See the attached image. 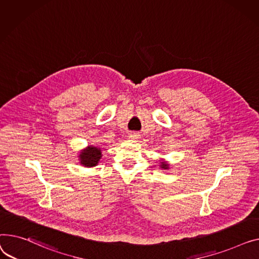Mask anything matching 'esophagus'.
Segmentation results:
<instances>
[{"label":"esophagus","mask_w":259,"mask_h":259,"mask_svg":"<svg viewBox=\"0 0 259 259\" xmlns=\"http://www.w3.org/2000/svg\"><path fill=\"white\" fill-rule=\"evenodd\" d=\"M128 138L130 139H132V140H136V139H138L139 138V134L138 133H131L130 135H128Z\"/></svg>","instance_id":"34e87169"}]
</instances>
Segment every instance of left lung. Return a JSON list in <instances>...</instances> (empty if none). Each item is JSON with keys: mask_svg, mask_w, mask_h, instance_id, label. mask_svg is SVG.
Here are the masks:
<instances>
[{"mask_svg": "<svg viewBox=\"0 0 259 259\" xmlns=\"http://www.w3.org/2000/svg\"><path fill=\"white\" fill-rule=\"evenodd\" d=\"M159 166H160V168H161V169H164V170H166V169H169V163L167 162V161H165L164 159H161V160H160V164H159Z\"/></svg>", "mask_w": 259, "mask_h": 259, "instance_id": "obj_1", "label": "left lung"}]
</instances>
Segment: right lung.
I'll return each instance as SVG.
<instances>
[{
  "label": "right lung",
  "mask_w": 259,
  "mask_h": 259,
  "mask_svg": "<svg viewBox=\"0 0 259 259\" xmlns=\"http://www.w3.org/2000/svg\"><path fill=\"white\" fill-rule=\"evenodd\" d=\"M79 164L84 167H94L98 165L100 159L102 158L101 148L97 145H88L85 148L81 149L78 154Z\"/></svg>",
  "instance_id": "add662e5"
}]
</instances>
